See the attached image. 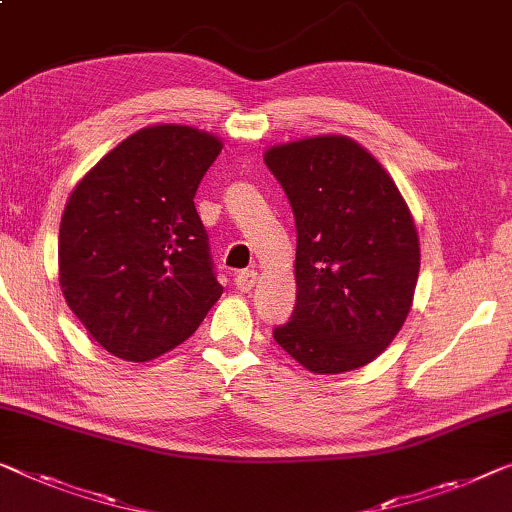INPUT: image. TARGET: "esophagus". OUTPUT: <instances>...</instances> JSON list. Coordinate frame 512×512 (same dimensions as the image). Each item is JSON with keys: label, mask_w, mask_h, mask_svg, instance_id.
<instances>
[{"label": "esophagus", "mask_w": 512, "mask_h": 512, "mask_svg": "<svg viewBox=\"0 0 512 512\" xmlns=\"http://www.w3.org/2000/svg\"><path fill=\"white\" fill-rule=\"evenodd\" d=\"M257 271H241V273H236V278H234V285H236V289H241L243 294L246 292H250V289H253L255 285H257Z\"/></svg>", "instance_id": "1"}]
</instances>
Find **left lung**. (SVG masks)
Returning <instances> with one entry per match:
<instances>
[{
  "label": "left lung",
  "mask_w": 512,
  "mask_h": 512,
  "mask_svg": "<svg viewBox=\"0 0 512 512\" xmlns=\"http://www.w3.org/2000/svg\"><path fill=\"white\" fill-rule=\"evenodd\" d=\"M296 220V305L273 338L305 370L340 375L391 345L414 303L421 246L384 165L347 135L266 149Z\"/></svg>",
  "instance_id": "8db88e82"
}]
</instances>
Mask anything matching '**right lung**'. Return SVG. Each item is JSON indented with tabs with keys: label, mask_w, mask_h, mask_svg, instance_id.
Segmentation results:
<instances>
[{
	"label": "right lung",
	"mask_w": 512,
	"mask_h": 512,
	"mask_svg": "<svg viewBox=\"0 0 512 512\" xmlns=\"http://www.w3.org/2000/svg\"><path fill=\"white\" fill-rule=\"evenodd\" d=\"M223 140L181 124L128 135L78 181L59 225V285L105 352H170L223 294L193 197Z\"/></svg>",
	"instance_id": "add662e5"
}]
</instances>
